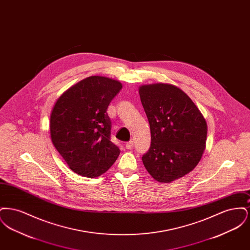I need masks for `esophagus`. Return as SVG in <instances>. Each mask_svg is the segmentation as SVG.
Returning <instances> with one entry per match:
<instances>
[{
  "mask_svg": "<svg viewBox=\"0 0 250 250\" xmlns=\"http://www.w3.org/2000/svg\"><path fill=\"white\" fill-rule=\"evenodd\" d=\"M133 145H134V143L130 141V142H128V143L125 144V147H126V149H128V150H131L132 148H133Z\"/></svg>",
  "mask_w": 250,
  "mask_h": 250,
  "instance_id": "1",
  "label": "esophagus"
}]
</instances>
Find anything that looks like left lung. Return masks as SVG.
Instances as JSON below:
<instances>
[{
	"label": "left lung",
	"mask_w": 250,
	"mask_h": 250,
	"mask_svg": "<svg viewBox=\"0 0 250 250\" xmlns=\"http://www.w3.org/2000/svg\"><path fill=\"white\" fill-rule=\"evenodd\" d=\"M139 92L151 130L143 165L156 181L170 183L200 162L206 143V122L189 96L174 85H143Z\"/></svg>",
	"instance_id": "obj_1"
}]
</instances>
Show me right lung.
Instances as JSON below:
<instances>
[{
    "label": "right lung",
    "instance_id": "add662e5",
    "mask_svg": "<svg viewBox=\"0 0 250 250\" xmlns=\"http://www.w3.org/2000/svg\"><path fill=\"white\" fill-rule=\"evenodd\" d=\"M122 89L119 82L93 76L61 95L50 114L53 145L76 173L94 178L112 166L120 155L111 142L107 107Z\"/></svg>",
    "mask_w": 250,
    "mask_h": 250
}]
</instances>
